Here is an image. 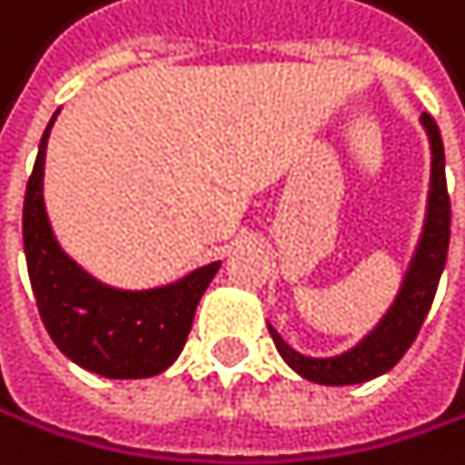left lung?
<instances>
[{"label":"left lung","mask_w":465,"mask_h":465,"mask_svg":"<svg viewBox=\"0 0 465 465\" xmlns=\"http://www.w3.org/2000/svg\"><path fill=\"white\" fill-rule=\"evenodd\" d=\"M421 122L430 134L432 144V186H430V212H427V228L419 245V253L413 259V267L401 284V292L385 321L373 329L365 341L329 360H312L292 351L273 326L271 337L279 349V354L287 360L292 371H298L303 380L318 382V385H357L368 382L380 373L391 371L404 351L413 346V341L421 331V323L432 307V298L446 264V251H450V223H452V206H450V192H446V173H443V142L440 131L430 114H421Z\"/></svg>","instance_id":"8db88e82"}]
</instances>
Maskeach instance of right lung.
Listing matches in <instances>:
<instances>
[{
    "label": "right lung",
    "mask_w": 465,
    "mask_h": 465,
    "mask_svg": "<svg viewBox=\"0 0 465 465\" xmlns=\"http://www.w3.org/2000/svg\"><path fill=\"white\" fill-rule=\"evenodd\" d=\"M49 119L41 136L35 167L25 192V253L38 315L72 362L111 380H144L162 373L181 354L198 301L214 279L220 262L189 273L183 282L122 292L94 282L58 248L44 212L41 181Z\"/></svg>",
    "instance_id": "add662e5"
}]
</instances>
